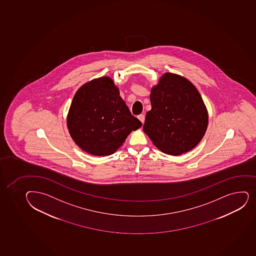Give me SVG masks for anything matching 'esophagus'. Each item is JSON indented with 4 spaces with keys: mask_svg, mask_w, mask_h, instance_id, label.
<instances>
[{
    "mask_svg": "<svg viewBox=\"0 0 256 256\" xmlns=\"http://www.w3.org/2000/svg\"><path fill=\"white\" fill-rule=\"evenodd\" d=\"M138 118L140 119V121L144 124L145 121V116L144 114H140V116H138Z\"/></svg>",
    "mask_w": 256,
    "mask_h": 256,
    "instance_id": "1",
    "label": "esophagus"
}]
</instances>
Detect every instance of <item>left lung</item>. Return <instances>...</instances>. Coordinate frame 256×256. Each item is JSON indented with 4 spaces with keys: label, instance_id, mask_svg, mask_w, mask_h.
Returning <instances> with one entry per match:
<instances>
[{
    "label": "left lung",
    "instance_id": "8db88e82",
    "mask_svg": "<svg viewBox=\"0 0 256 256\" xmlns=\"http://www.w3.org/2000/svg\"><path fill=\"white\" fill-rule=\"evenodd\" d=\"M151 108L144 132L163 153L192 150L205 134L208 114L195 86L184 77L166 73L151 89Z\"/></svg>",
    "mask_w": 256,
    "mask_h": 256
}]
</instances>
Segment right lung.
I'll return each mask as SVG.
<instances>
[{
	"label": "right lung",
	"instance_id": "add662e5",
	"mask_svg": "<svg viewBox=\"0 0 256 256\" xmlns=\"http://www.w3.org/2000/svg\"><path fill=\"white\" fill-rule=\"evenodd\" d=\"M67 126L80 148L92 156H106L120 148L142 122L131 114L114 80L104 76L87 82L77 90Z\"/></svg>",
	"mask_w": 256,
	"mask_h": 256
}]
</instances>
